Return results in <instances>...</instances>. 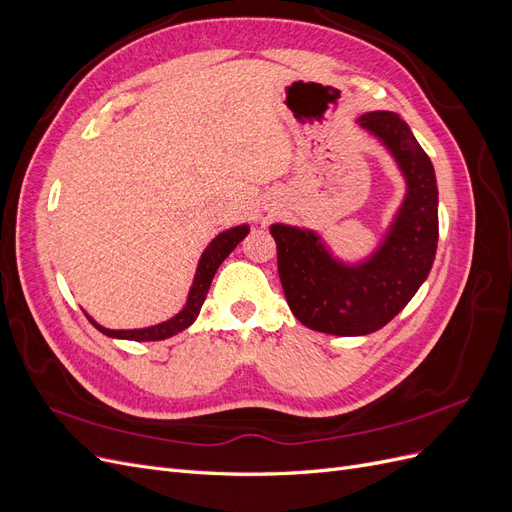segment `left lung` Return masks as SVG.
<instances>
[{"mask_svg": "<svg viewBox=\"0 0 512 512\" xmlns=\"http://www.w3.org/2000/svg\"><path fill=\"white\" fill-rule=\"evenodd\" d=\"M356 123L391 151L406 196L378 250L342 262L316 230L273 224L277 271L292 314L307 329L367 335L382 329L427 280L438 247V185L433 164L397 113H365Z\"/></svg>", "mask_w": 512, "mask_h": 512, "instance_id": "8db88e82", "label": "left lung"}]
</instances>
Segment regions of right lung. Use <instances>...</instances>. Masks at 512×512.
I'll use <instances>...</instances> for the list:
<instances>
[{
    "instance_id": "add662e5",
    "label": "right lung",
    "mask_w": 512,
    "mask_h": 512,
    "mask_svg": "<svg viewBox=\"0 0 512 512\" xmlns=\"http://www.w3.org/2000/svg\"><path fill=\"white\" fill-rule=\"evenodd\" d=\"M247 232H250V226H247V224L228 228V230L220 232V235L207 245V250L203 252V256H200V260H198V267H196L194 282H192V288H190V294H188V301H185L181 312L170 320H164L160 324H153V327H145V329L115 331V329L102 327V324H98L89 314H85V316L104 335L117 337V339H132V342H160V339H168V337H173V335L185 331L196 320L200 307H203L215 271H218V267L226 260V256L245 239Z\"/></svg>"
}]
</instances>
